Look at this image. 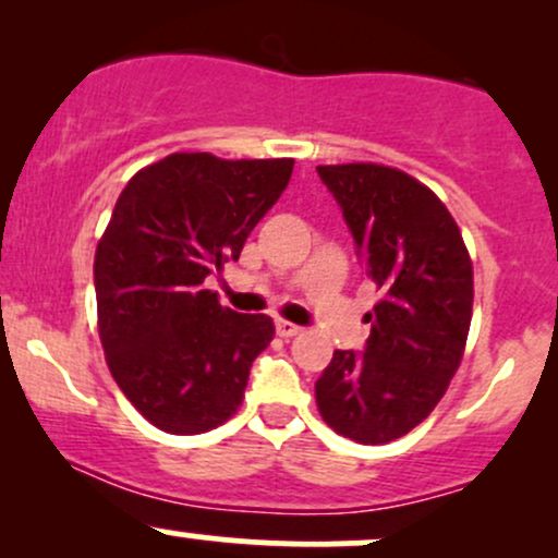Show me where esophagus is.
Returning a JSON list of instances; mask_svg holds the SVG:
<instances>
[{"instance_id": "esophagus-1", "label": "esophagus", "mask_w": 558, "mask_h": 558, "mask_svg": "<svg viewBox=\"0 0 558 558\" xmlns=\"http://www.w3.org/2000/svg\"><path fill=\"white\" fill-rule=\"evenodd\" d=\"M275 330H278L280 338H293V336H299V332H301L299 325L288 323V319H278V323H275Z\"/></svg>"}]
</instances>
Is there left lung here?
Returning a JSON list of instances; mask_svg holds the SVG:
<instances>
[{
    "label": "left lung",
    "instance_id": "1",
    "mask_svg": "<svg viewBox=\"0 0 558 558\" xmlns=\"http://www.w3.org/2000/svg\"><path fill=\"white\" fill-rule=\"evenodd\" d=\"M380 301L364 351H336L315 383L323 420L356 444L417 427L462 362L472 319V262L459 226L427 185L373 162L323 165Z\"/></svg>",
    "mask_w": 558,
    "mask_h": 558
}]
</instances>
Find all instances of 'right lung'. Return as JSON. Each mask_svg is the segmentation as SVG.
<instances>
[{
  "label": "right lung",
  "mask_w": 558,
  "mask_h": 558,
  "mask_svg": "<svg viewBox=\"0 0 558 558\" xmlns=\"http://www.w3.org/2000/svg\"><path fill=\"white\" fill-rule=\"evenodd\" d=\"M293 159L170 155L138 170L96 246L94 286L107 364L128 401L172 435L207 433L241 407L275 325L204 288L241 257L291 181Z\"/></svg>",
  "instance_id": "1"
}]
</instances>
